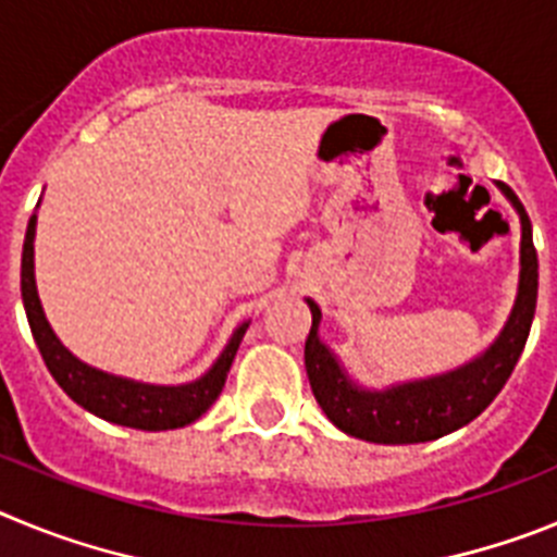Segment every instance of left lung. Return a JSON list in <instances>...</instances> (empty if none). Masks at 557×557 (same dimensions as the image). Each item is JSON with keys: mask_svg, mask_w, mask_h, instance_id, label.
Returning a JSON list of instances; mask_svg holds the SVG:
<instances>
[{"mask_svg": "<svg viewBox=\"0 0 557 557\" xmlns=\"http://www.w3.org/2000/svg\"><path fill=\"white\" fill-rule=\"evenodd\" d=\"M496 189L510 200L519 214V289L508 321L482 354L446 373L412 382H396L382 391L359 385L346 371L337 354L321 339V307L307 298L312 312L304 362L314 398L326 418L346 435L371 444H424L474 421L505 387L519 362L539 298V256L533 248V225L528 211L508 184L496 181Z\"/></svg>", "mask_w": 557, "mask_h": 557, "instance_id": "left-lung-1", "label": "left lung"}]
</instances>
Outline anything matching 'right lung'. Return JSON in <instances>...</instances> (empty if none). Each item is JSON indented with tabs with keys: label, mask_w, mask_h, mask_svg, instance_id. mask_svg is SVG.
<instances>
[{
	"label": "right lung",
	"mask_w": 557,
	"mask_h": 557,
	"mask_svg": "<svg viewBox=\"0 0 557 557\" xmlns=\"http://www.w3.org/2000/svg\"><path fill=\"white\" fill-rule=\"evenodd\" d=\"M36 223L38 218L33 214L27 223V234H24L22 301L38 351L63 393L77 401L83 410L95 412L97 418H106L111 424L131 426V430H181V426L198 421L223 393L231 362H234L236 348L243 343L250 321L239 323L225 343L223 354L214 359V366L186 385H150V382H136V379L116 376V373L88 366L63 346L44 314L36 287V245H33L36 243Z\"/></svg>",
	"instance_id": "add662e5"
}]
</instances>
